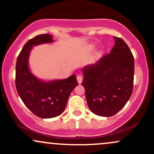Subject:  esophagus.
Instances as JSON below:
<instances>
[{
	"label": "esophagus",
	"instance_id": "34e87169",
	"mask_svg": "<svg viewBox=\"0 0 154 154\" xmlns=\"http://www.w3.org/2000/svg\"><path fill=\"white\" fill-rule=\"evenodd\" d=\"M77 82H78L79 84H81L82 82V77L80 75H77Z\"/></svg>",
	"mask_w": 154,
	"mask_h": 154
}]
</instances>
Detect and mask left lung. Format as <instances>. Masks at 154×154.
<instances>
[{
  "label": "left lung",
  "mask_w": 154,
  "mask_h": 154,
  "mask_svg": "<svg viewBox=\"0 0 154 154\" xmlns=\"http://www.w3.org/2000/svg\"><path fill=\"white\" fill-rule=\"evenodd\" d=\"M110 53L82 68V84L90 110L103 117L114 116L130 99L133 88L134 58L125 42L115 37Z\"/></svg>",
  "instance_id": "1"
}]
</instances>
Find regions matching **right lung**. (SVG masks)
<instances>
[{
    "mask_svg": "<svg viewBox=\"0 0 154 154\" xmlns=\"http://www.w3.org/2000/svg\"><path fill=\"white\" fill-rule=\"evenodd\" d=\"M53 42V36L48 34L31 38L23 46L16 62V87L18 95L33 113L42 118L62 114L72 91L78 85L75 75L64 79L44 81L31 72L29 59L32 48Z\"/></svg>",
    "mask_w": 154,
    "mask_h": 154,
    "instance_id": "1",
    "label": "right lung"
}]
</instances>
